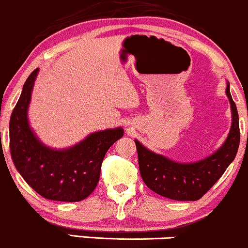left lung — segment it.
<instances>
[{"mask_svg":"<svg viewBox=\"0 0 248 248\" xmlns=\"http://www.w3.org/2000/svg\"><path fill=\"white\" fill-rule=\"evenodd\" d=\"M226 94L232 109L231 129L222 148L205 159L189 164L173 162L135 141L140 173L149 188L164 198L177 201H196L222 177L234 159L240 142L239 116L230 93L229 83Z\"/></svg>","mask_w":248,"mask_h":248,"instance_id":"obj_1","label":"left lung"}]
</instances>
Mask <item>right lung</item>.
<instances>
[{"instance_id": "add662e5", "label": "right lung", "mask_w": 248, "mask_h": 248, "mask_svg": "<svg viewBox=\"0 0 248 248\" xmlns=\"http://www.w3.org/2000/svg\"><path fill=\"white\" fill-rule=\"evenodd\" d=\"M38 70L28 77L11 113V158L24 180L43 198L62 202L82 201L94 190L104 157L113 143L121 139L124 130L115 128L93 133L67 150L45 147L28 121V107Z\"/></svg>"}]
</instances>
